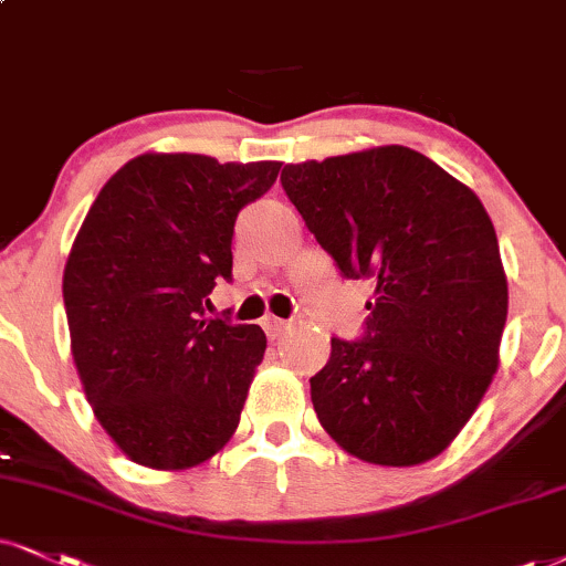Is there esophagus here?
Returning a JSON list of instances; mask_svg holds the SVG:
<instances>
[{
  "instance_id": "34e87169",
  "label": "esophagus",
  "mask_w": 566,
  "mask_h": 566,
  "mask_svg": "<svg viewBox=\"0 0 566 566\" xmlns=\"http://www.w3.org/2000/svg\"><path fill=\"white\" fill-rule=\"evenodd\" d=\"M262 325H264V331H268L270 338H281L283 333H289L291 327H294L291 323H285V319H277V317H264Z\"/></svg>"
}]
</instances>
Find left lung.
<instances>
[{
	"mask_svg": "<svg viewBox=\"0 0 566 566\" xmlns=\"http://www.w3.org/2000/svg\"><path fill=\"white\" fill-rule=\"evenodd\" d=\"M281 184L344 277L375 285L365 338H333L310 380L319 424L361 462H430L499 369L509 285L483 201L399 144L285 165Z\"/></svg>",
	"mask_w": 566,
	"mask_h": 566,
	"instance_id": "left-lung-1",
	"label": "left lung"
}]
</instances>
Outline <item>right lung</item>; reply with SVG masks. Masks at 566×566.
<instances>
[{"mask_svg":"<svg viewBox=\"0 0 566 566\" xmlns=\"http://www.w3.org/2000/svg\"><path fill=\"white\" fill-rule=\"evenodd\" d=\"M283 163L146 151L104 184L62 275L70 352L94 417L130 462L191 470L239 428L260 325L207 319L233 226Z\"/></svg>","mask_w":566,"mask_h":566,"instance_id":"1","label":"right lung"}]
</instances>
